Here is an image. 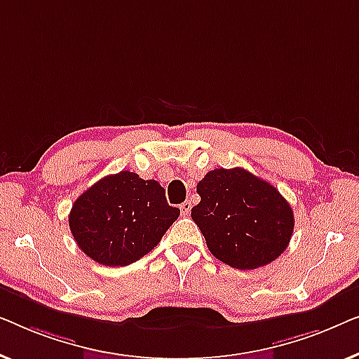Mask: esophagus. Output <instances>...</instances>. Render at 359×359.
<instances>
[{
	"label": "esophagus",
	"mask_w": 359,
	"mask_h": 359,
	"mask_svg": "<svg viewBox=\"0 0 359 359\" xmlns=\"http://www.w3.org/2000/svg\"><path fill=\"white\" fill-rule=\"evenodd\" d=\"M190 210H191V203H190V201H184V203L180 205L182 216H189V215H190Z\"/></svg>",
	"instance_id": "1"
}]
</instances>
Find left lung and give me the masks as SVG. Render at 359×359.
Instances as JSON below:
<instances>
[{
	"instance_id": "obj_1",
	"label": "left lung",
	"mask_w": 359,
	"mask_h": 359,
	"mask_svg": "<svg viewBox=\"0 0 359 359\" xmlns=\"http://www.w3.org/2000/svg\"><path fill=\"white\" fill-rule=\"evenodd\" d=\"M191 219L216 259L254 270L278 259L290 244L294 215L273 185L242 168L215 169L196 184Z\"/></svg>"
}]
</instances>
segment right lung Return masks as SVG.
I'll return each mask as SVG.
<instances>
[{
	"mask_svg": "<svg viewBox=\"0 0 359 359\" xmlns=\"http://www.w3.org/2000/svg\"><path fill=\"white\" fill-rule=\"evenodd\" d=\"M179 215L159 182L122 170L79 195L68 221L86 255L100 265L125 266L153 250Z\"/></svg>",
	"mask_w": 359,
	"mask_h": 359,
	"instance_id": "right-lung-1",
	"label": "right lung"
}]
</instances>
